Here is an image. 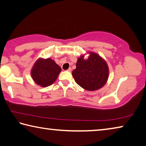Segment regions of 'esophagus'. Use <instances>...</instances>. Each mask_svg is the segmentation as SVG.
I'll use <instances>...</instances> for the list:
<instances>
[{"mask_svg": "<svg viewBox=\"0 0 146 146\" xmlns=\"http://www.w3.org/2000/svg\"><path fill=\"white\" fill-rule=\"evenodd\" d=\"M67 71H69V72H71V68H70L68 69V70Z\"/></svg>", "mask_w": 146, "mask_h": 146, "instance_id": "1", "label": "esophagus"}]
</instances>
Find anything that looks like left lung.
<instances>
[{"label":"left lung","instance_id":"1","mask_svg":"<svg viewBox=\"0 0 146 146\" xmlns=\"http://www.w3.org/2000/svg\"><path fill=\"white\" fill-rule=\"evenodd\" d=\"M87 58L80 55L72 72L75 82L88 91H95L102 88L109 77V68L106 60L98 54L89 51Z\"/></svg>","mask_w":146,"mask_h":146}]
</instances>
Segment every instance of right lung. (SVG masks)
<instances>
[{"mask_svg":"<svg viewBox=\"0 0 146 146\" xmlns=\"http://www.w3.org/2000/svg\"><path fill=\"white\" fill-rule=\"evenodd\" d=\"M61 68L50 58H38L31 71V75L36 84L48 87L55 82L61 71Z\"/></svg>","mask_w":146,"mask_h":146,"instance_id":"add662e5","label":"right lung"}]
</instances>
